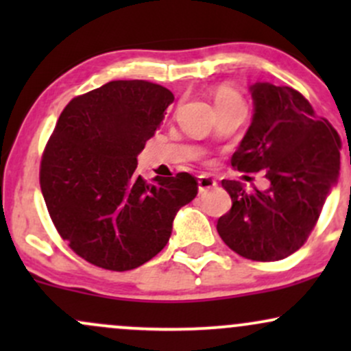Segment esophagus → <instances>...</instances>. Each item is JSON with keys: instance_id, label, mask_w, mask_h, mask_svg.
<instances>
[{"instance_id": "1", "label": "esophagus", "mask_w": 351, "mask_h": 351, "mask_svg": "<svg viewBox=\"0 0 351 351\" xmlns=\"http://www.w3.org/2000/svg\"><path fill=\"white\" fill-rule=\"evenodd\" d=\"M216 184H217V181L213 178V176H209V175L198 176V189H199V193L208 191V189L215 188Z\"/></svg>"}]
</instances>
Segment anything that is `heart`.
<instances>
[{
	"mask_svg": "<svg viewBox=\"0 0 351 351\" xmlns=\"http://www.w3.org/2000/svg\"><path fill=\"white\" fill-rule=\"evenodd\" d=\"M216 107L219 106H241L244 107V100L241 97L239 94H237L236 90H232V88H221V90H217L216 94Z\"/></svg>",
	"mask_w": 351,
	"mask_h": 351,
	"instance_id": "heart-1",
	"label": "heart"
}]
</instances>
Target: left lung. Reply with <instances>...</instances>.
<instances>
[{"label":"left lung","instance_id":"8db88e82","mask_svg":"<svg viewBox=\"0 0 351 351\" xmlns=\"http://www.w3.org/2000/svg\"><path fill=\"white\" fill-rule=\"evenodd\" d=\"M251 90L256 112L231 167L263 171L271 186L245 191L239 181H221L232 206L216 229L239 256L274 263L300 249L315 228L337 183L341 140L295 88L259 82Z\"/></svg>","mask_w":351,"mask_h":351}]
</instances>
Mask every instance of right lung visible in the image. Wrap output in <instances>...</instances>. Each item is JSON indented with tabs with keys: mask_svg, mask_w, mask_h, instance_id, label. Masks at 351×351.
I'll list each match as a JSON object with an SVG mask.
<instances>
[{
	"mask_svg": "<svg viewBox=\"0 0 351 351\" xmlns=\"http://www.w3.org/2000/svg\"><path fill=\"white\" fill-rule=\"evenodd\" d=\"M173 100L148 80H112L60 114L39 183L59 236L88 264L123 272L148 263L167 245L178 209L198 195L186 171L152 184L136 175V155Z\"/></svg>",
	"mask_w": 351,
	"mask_h": 351,
	"instance_id": "add662e5",
	"label": "right lung"
}]
</instances>
